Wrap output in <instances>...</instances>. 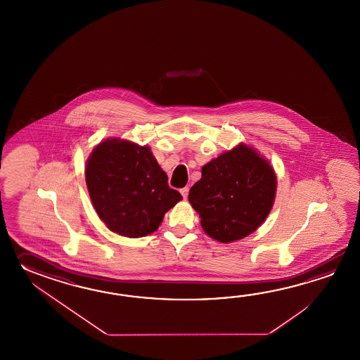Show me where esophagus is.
<instances>
[{"label": "esophagus", "instance_id": "obj_1", "mask_svg": "<svg viewBox=\"0 0 360 360\" xmlns=\"http://www.w3.org/2000/svg\"><path fill=\"white\" fill-rule=\"evenodd\" d=\"M180 193H181V195H183L184 199L188 198V194H189V188L188 186H185L183 189H180Z\"/></svg>", "mask_w": 360, "mask_h": 360}]
</instances>
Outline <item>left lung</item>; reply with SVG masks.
<instances>
[{
    "instance_id": "8db88e82",
    "label": "left lung",
    "mask_w": 360,
    "mask_h": 360,
    "mask_svg": "<svg viewBox=\"0 0 360 360\" xmlns=\"http://www.w3.org/2000/svg\"><path fill=\"white\" fill-rule=\"evenodd\" d=\"M276 194V171L255 148L239 143L202 167L189 202L208 237L230 243L266 220Z\"/></svg>"
}]
</instances>
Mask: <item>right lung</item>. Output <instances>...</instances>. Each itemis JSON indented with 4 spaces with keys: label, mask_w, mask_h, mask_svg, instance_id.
<instances>
[{
    "label": "right lung",
    "mask_w": 360,
    "mask_h": 360,
    "mask_svg": "<svg viewBox=\"0 0 360 360\" xmlns=\"http://www.w3.org/2000/svg\"><path fill=\"white\" fill-rule=\"evenodd\" d=\"M86 185L92 206L108 229L129 238L146 237L183 197L150 148L109 138L92 149L86 162Z\"/></svg>",
    "instance_id": "add662e5"
}]
</instances>
